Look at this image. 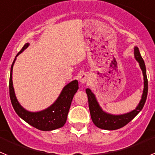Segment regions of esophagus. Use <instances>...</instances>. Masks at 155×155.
<instances>
[{"label": "esophagus", "mask_w": 155, "mask_h": 155, "mask_svg": "<svg viewBox=\"0 0 155 155\" xmlns=\"http://www.w3.org/2000/svg\"><path fill=\"white\" fill-rule=\"evenodd\" d=\"M88 79H89V76H88V74L86 73L81 74H80V76H79V80H80V82L81 84L85 83Z\"/></svg>", "instance_id": "1"}]
</instances>
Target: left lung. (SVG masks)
I'll list each match as a JSON object with an SVG mask.
<instances>
[{
  "label": "left lung",
  "mask_w": 155,
  "mask_h": 155,
  "mask_svg": "<svg viewBox=\"0 0 155 155\" xmlns=\"http://www.w3.org/2000/svg\"><path fill=\"white\" fill-rule=\"evenodd\" d=\"M134 57L137 60V61L139 63L140 68L143 72V94H142L141 99L140 101L139 104L134 110L131 111L130 113L121 115H113L106 113L100 107L94 93L89 88H87L85 90L87 95V99H88V106H89L91 120H92V122L94 123V125L98 128L107 130H114L121 128V127L127 125L128 123H130L143 109L146 99H147L148 83H147L144 61H143V58L140 55L139 49L137 46L134 47Z\"/></svg>",
  "instance_id": "1"
}]
</instances>
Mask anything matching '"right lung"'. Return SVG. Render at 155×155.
I'll return each instance as SVG.
<instances>
[{"label": "right lung", "instance_id": "add662e5", "mask_svg": "<svg viewBox=\"0 0 155 155\" xmlns=\"http://www.w3.org/2000/svg\"><path fill=\"white\" fill-rule=\"evenodd\" d=\"M29 43H25L21 51L19 52L14 60L11 68L10 80H9V93L12 106L15 113L21 117L23 120L28 123L29 125L42 131H50L61 128L65 124L68 114L69 112L71 104L75 93L78 89V81L77 80L70 82L63 88L56 102L50 107L39 112H29L25 109L18 102L14 90L13 82H12V70L15 62L16 57L22 53L28 46Z\"/></svg>", "mask_w": 155, "mask_h": 155}]
</instances>
